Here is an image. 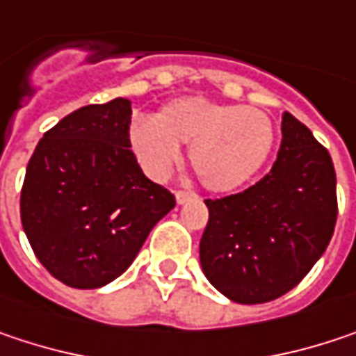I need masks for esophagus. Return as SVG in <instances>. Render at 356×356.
<instances>
[{"label": "esophagus", "instance_id": "obj_1", "mask_svg": "<svg viewBox=\"0 0 356 356\" xmlns=\"http://www.w3.org/2000/svg\"><path fill=\"white\" fill-rule=\"evenodd\" d=\"M175 197H177V204H185V202H189V200H195L197 193L191 191V189H179L177 193H175Z\"/></svg>", "mask_w": 356, "mask_h": 356}]
</instances>
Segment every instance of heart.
<instances>
[{"label":"heart","instance_id":"obj_1","mask_svg":"<svg viewBox=\"0 0 356 356\" xmlns=\"http://www.w3.org/2000/svg\"><path fill=\"white\" fill-rule=\"evenodd\" d=\"M273 143L267 113L206 97L173 99L154 120H136L130 128L132 150L150 177H169L179 146H191V169L211 191H230L254 177Z\"/></svg>","mask_w":356,"mask_h":356}]
</instances>
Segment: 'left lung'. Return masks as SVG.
Returning <instances> with one entry per match:
<instances>
[{"label":"left lung","instance_id":"8db88e82","mask_svg":"<svg viewBox=\"0 0 356 356\" xmlns=\"http://www.w3.org/2000/svg\"><path fill=\"white\" fill-rule=\"evenodd\" d=\"M281 132L265 177L241 193L206 200L202 269L238 304H265L291 291L326 250L339 218L330 152L291 113L283 115Z\"/></svg>","mask_w":356,"mask_h":356}]
</instances>
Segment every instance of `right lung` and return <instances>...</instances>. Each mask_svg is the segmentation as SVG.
<instances>
[{"mask_svg": "<svg viewBox=\"0 0 356 356\" xmlns=\"http://www.w3.org/2000/svg\"><path fill=\"white\" fill-rule=\"evenodd\" d=\"M128 99L65 115L32 152L19 218L36 259L69 287L95 289L124 273L175 195L146 177L130 148Z\"/></svg>", "mask_w": 356, "mask_h": 356, "instance_id": "1", "label": "right lung"}]
</instances>
